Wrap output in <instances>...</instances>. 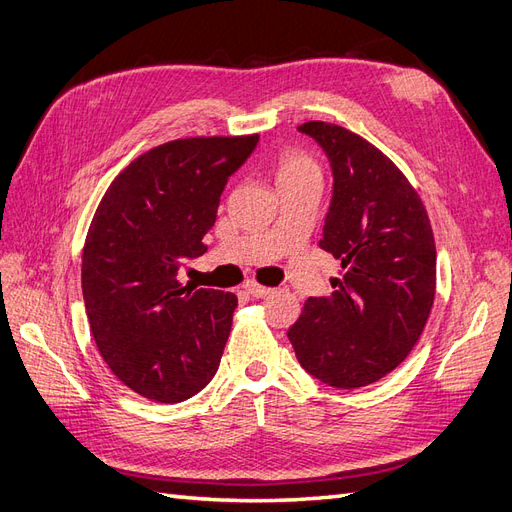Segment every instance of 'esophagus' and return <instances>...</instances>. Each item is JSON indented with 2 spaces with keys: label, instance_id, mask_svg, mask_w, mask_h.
I'll return each instance as SVG.
<instances>
[{
  "label": "esophagus",
  "instance_id": "esophagus-1",
  "mask_svg": "<svg viewBox=\"0 0 512 512\" xmlns=\"http://www.w3.org/2000/svg\"><path fill=\"white\" fill-rule=\"evenodd\" d=\"M243 288H245L247 294H252V297H256V299L267 297V294L273 292L269 286H262V284H256V282H245Z\"/></svg>",
  "mask_w": 512,
  "mask_h": 512
}]
</instances>
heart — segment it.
Wrapping results in <instances>:
<instances>
[{
  "label": "heart",
  "mask_w": 512,
  "mask_h": 512,
  "mask_svg": "<svg viewBox=\"0 0 512 512\" xmlns=\"http://www.w3.org/2000/svg\"><path fill=\"white\" fill-rule=\"evenodd\" d=\"M277 185L303 181L309 177H320V168L312 156L301 149H284L275 162Z\"/></svg>",
  "instance_id": "heart-1"
}]
</instances>
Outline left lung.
<instances>
[{
  "instance_id": "8db88e82",
  "label": "left lung",
  "mask_w": 512,
  "mask_h": 512,
  "mask_svg": "<svg viewBox=\"0 0 512 512\" xmlns=\"http://www.w3.org/2000/svg\"><path fill=\"white\" fill-rule=\"evenodd\" d=\"M299 130L324 149L333 200L320 247L342 262L331 297L307 299L288 339L301 367L361 389L404 363L436 297V243L421 196L384 153L342 126Z\"/></svg>"
}]
</instances>
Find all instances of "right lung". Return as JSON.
I'll return each instance as SVG.
<instances>
[{
  "label": "right lung",
  "instance_id": "right-lung-1",
  "mask_svg": "<svg viewBox=\"0 0 512 512\" xmlns=\"http://www.w3.org/2000/svg\"><path fill=\"white\" fill-rule=\"evenodd\" d=\"M258 134L153 147L108 185L83 247L91 335L113 374L160 404L196 395L220 367L237 297L181 286L183 258L207 250L228 177Z\"/></svg>",
  "mask_w": 512,
  "mask_h": 512
}]
</instances>
